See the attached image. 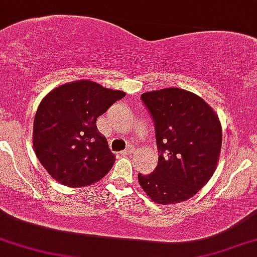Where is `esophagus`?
Masks as SVG:
<instances>
[{
	"label": "esophagus",
	"instance_id": "obj_1",
	"mask_svg": "<svg viewBox=\"0 0 257 257\" xmlns=\"http://www.w3.org/2000/svg\"><path fill=\"white\" fill-rule=\"evenodd\" d=\"M133 149H134V147H133V146H131L129 145L128 147H126L124 151H122L121 152V154H123V155H128V154H131V153L133 152Z\"/></svg>",
	"mask_w": 257,
	"mask_h": 257
}]
</instances>
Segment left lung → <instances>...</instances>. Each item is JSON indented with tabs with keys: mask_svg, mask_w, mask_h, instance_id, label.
Here are the masks:
<instances>
[{
	"mask_svg": "<svg viewBox=\"0 0 257 257\" xmlns=\"http://www.w3.org/2000/svg\"><path fill=\"white\" fill-rule=\"evenodd\" d=\"M155 126L158 165L139 183L159 204L190 199L212 177L222 147V126L209 104L190 91L168 87L141 95Z\"/></svg>",
	"mask_w": 257,
	"mask_h": 257,
	"instance_id": "1",
	"label": "left lung"
}]
</instances>
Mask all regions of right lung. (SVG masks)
Wrapping results in <instances>:
<instances>
[{
	"mask_svg": "<svg viewBox=\"0 0 257 257\" xmlns=\"http://www.w3.org/2000/svg\"><path fill=\"white\" fill-rule=\"evenodd\" d=\"M123 91L78 80L52 90L34 118L35 154L53 179L69 187L87 186L111 170L115 155L96 121Z\"/></svg>",
	"mask_w": 257,
	"mask_h": 257,
	"instance_id": "right-lung-1",
	"label": "right lung"
}]
</instances>
